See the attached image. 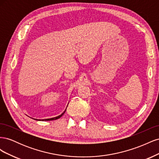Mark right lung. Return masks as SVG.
<instances>
[{
	"instance_id": "add662e5",
	"label": "right lung",
	"mask_w": 159,
	"mask_h": 159,
	"mask_svg": "<svg viewBox=\"0 0 159 159\" xmlns=\"http://www.w3.org/2000/svg\"><path fill=\"white\" fill-rule=\"evenodd\" d=\"M66 110H65V111L64 112V113H62L60 115H59V116H57V117H54V118H50V119H36V120H38V121H52V120H56V119H59V118H60L62 115H64V113L66 112Z\"/></svg>"
}]
</instances>
